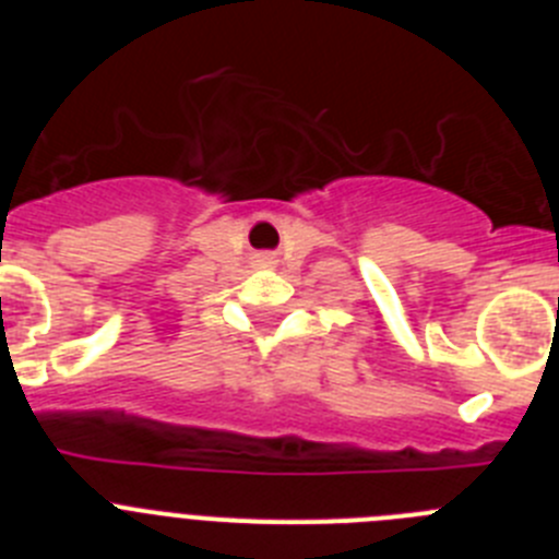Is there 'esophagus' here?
<instances>
[{
	"label": "esophagus",
	"instance_id": "34e87169",
	"mask_svg": "<svg viewBox=\"0 0 559 559\" xmlns=\"http://www.w3.org/2000/svg\"><path fill=\"white\" fill-rule=\"evenodd\" d=\"M260 263H274V260L269 254H260Z\"/></svg>",
	"mask_w": 559,
	"mask_h": 559
}]
</instances>
